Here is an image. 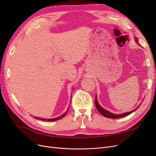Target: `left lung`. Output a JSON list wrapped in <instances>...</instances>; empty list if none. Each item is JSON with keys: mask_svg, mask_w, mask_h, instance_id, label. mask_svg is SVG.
<instances>
[{"mask_svg": "<svg viewBox=\"0 0 156 156\" xmlns=\"http://www.w3.org/2000/svg\"><path fill=\"white\" fill-rule=\"evenodd\" d=\"M135 41L136 42V43L139 44V41H138V39L136 38V37H135ZM95 105H96V107L98 109V111L100 112L101 114L103 116H105L106 118H109V119H120V118H123V117H125V116H128L129 115H130L131 113H132L133 112H134L135 110L137 109V108H135V110L133 111H131L130 112H125V113H123V114H119V115H115V114H113V113H111L110 112H108L107 111H106L105 109H104V108H102L100 105H99V103L98 102V100L96 99V96L95 98Z\"/></svg>", "mask_w": 156, "mask_h": 156, "instance_id": "left-lung-1", "label": "left lung"}]
</instances>
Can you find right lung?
<instances>
[{
	"instance_id": "1",
	"label": "right lung",
	"mask_w": 156,
	"mask_h": 156,
	"mask_svg": "<svg viewBox=\"0 0 156 156\" xmlns=\"http://www.w3.org/2000/svg\"><path fill=\"white\" fill-rule=\"evenodd\" d=\"M68 109H69V108H68ZM67 112H68V111L66 112L65 113H64V114L62 115H61V116H60L59 117H57V118H55V119H41V118H36V119H38V120H48V121H56V120H59V119H62V118H63L66 115V113H67Z\"/></svg>"
}]
</instances>
